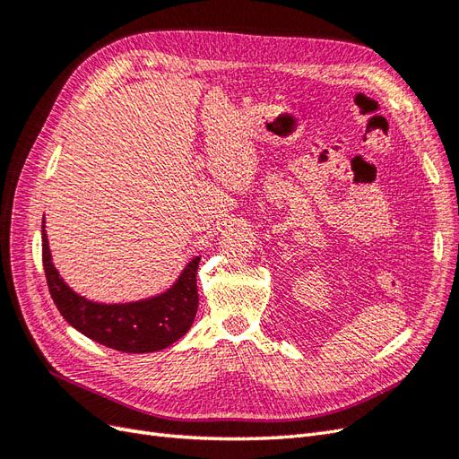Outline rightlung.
I'll return each mask as SVG.
<instances>
[{
	"label": "right lung",
	"instance_id": "right-lung-1",
	"mask_svg": "<svg viewBox=\"0 0 459 459\" xmlns=\"http://www.w3.org/2000/svg\"><path fill=\"white\" fill-rule=\"evenodd\" d=\"M41 260L49 295L61 316L91 341L120 352H155L182 339L199 307L197 268L193 258L176 285L164 295L132 304H97L68 289L51 264L46 230H41Z\"/></svg>",
	"mask_w": 459,
	"mask_h": 459
}]
</instances>
